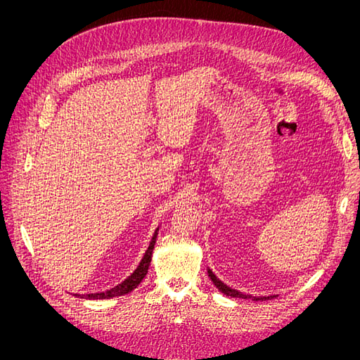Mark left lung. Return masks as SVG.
I'll return each mask as SVG.
<instances>
[{
  "instance_id": "left-lung-1",
  "label": "left lung",
  "mask_w": 360,
  "mask_h": 360,
  "mask_svg": "<svg viewBox=\"0 0 360 360\" xmlns=\"http://www.w3.org/2000/svg\"><path fill=\"white\" fill-rule=\"evenodd\" d=\"M207 274H209V276H210V279H212V282L213 284L216 285V288L219 290V291H222L224 294H226V296H231V297H240V299H250L252 296H248V294H243V292H240V291H237V290H233V288H230L228 285H225L222 281H219L216 278V275L213 274V271L209 269L207 270ZM274 296H267V297H252L254 300H267V299H271Z\"/></svg>"
}]
</instances>
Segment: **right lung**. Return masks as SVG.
<instances>
[{
	"mask_svg": "<svg viewBox=\"0 0 360 360\" xmlns=\"http://www.w3.org/2000/svg\"><path fill=\"white\" fill-rule=\"evenodd\" d=\"M158 231L159 228L155 231L153 237H151V242L146 250V254L141 259L139 266L135 269V271L132 275H130L127 279H124L122 284L115 285L111 290H106L103 292H91V294H82L81 297L84 299H111V297H117V296H123V294H127L132 291L134 288H136L139 285V282L143 281L147 275V270L150 266V261H151V254H153V249H155V243H156V237H158ZM75 296H79V294H75Z\"/></svg>",
	"mask_w": 360,
	"mask_h": 360,
	"instance_id": "right-lung-1",
	"label": "right lung"
}]
</instances>
